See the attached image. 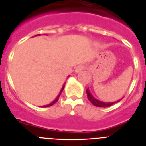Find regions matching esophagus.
Here are the masks:
<instances>
[{
	"mask_svg": "<svg viewBox=\"0 0 146 146\" xmlns=\"http://www.w3.org/2000/svg\"><path fill=\"white\" fill-rule=\"evenodd\" d=\"M84 68H85V67L83 66H78L75 68V73L80 72H81L82 70H84Z\"/></svg>",
	"mask_w": 146,
	"mask_h": 146,
	"instance_id": "1",
	"label": "esophagus"
}]
</instances>
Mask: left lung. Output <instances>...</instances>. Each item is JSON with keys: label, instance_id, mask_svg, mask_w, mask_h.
<instances>
[{"label": "left lung", "instance_id": "obj_1", "mask_svg": "<svg viewBox=\"0 0 146 146\" xmlns=\"http://www.w3.org/2000/svg\"><path fill=\"white\" fill-rule=\"evenodd\" d=\"M87 94V98L89 99V100L92 102V104H94V106L98 107H110V106L113 105L114 103H116V102H119L121 100V99L119 100L116 101V102H102V101H100L98 99L94 98L93 96L92 95V94L90 93V91L89 90V88H87L86 90Z\"/></svg>", "mask_w": 146, "mask_h": 146}]
</instances>
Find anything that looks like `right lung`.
I'll return each instance as SVG.
<instances>
[{
    "mask_svg": "<svg viewBox=\"0 0 146 146\" xmlns=\"http://www.w3.org/2000/svg\"><path fill=\"white\" fill-rule=\"evenodd\" d=\"M37 35H40V34H38V35H36L35 36H37ZM64 87H65V84L64 85H63V87H62V88H61V91H60V93L59 94V95L57 96V97L55 99H54V100H53L52 102H51V103H50V104H47V105H44V106H43V107H50V106H52V105H53V104H54V103H55V102H56V101L58 100V99H59V96H60V95H61V92H63V89H64Z\"/></svg>",
    "mask_w": 146,
    "mask_h": 146,
    "instance_id": "1",
    "label": "right lung"
}]
</instances>
